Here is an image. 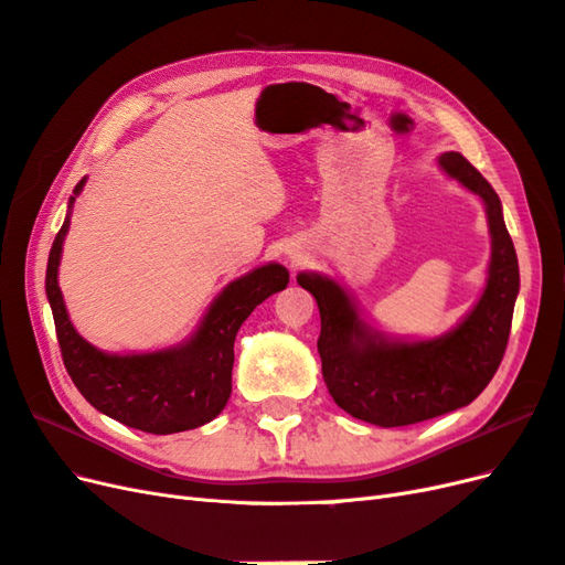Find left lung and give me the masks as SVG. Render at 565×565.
I'll use <instances>...</instances> for the list:
<instances>
[{
	"instance_id": "obj_1",
	"label": "left lung",
	"mask_w": 565,
	"mask_h": 565,
	"mask_svg": "<svg viewBox=\"0 0 565 565\" xmlns=\"http://www.w3.org/2000/svg\"><path fill=\"white\" fill-rule=\"evenodd\" d=\"M439 167L481 199L490 232L483 294L448 333L390 338L361 317L348 288L335 279L319 271L298 275L319 305L317 348L326 387L342 411L377 427L415 425L475 402L493 380L512 329L519 260L500 196L460 152H444Z\"/></svg>"
}]
</instances>
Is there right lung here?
<instances>
[{
  "mask_svg": "<svg viewBox=\"0 0 565 565\" xmlns=\"http://www.w3.org/2000/svg\"><path fill=\"white\" fill-rule=\"evenodd\" d=\"M84 185L86 178L72 190L65 223L53 239L46 265V298L72 382L96 411L140 431L175 434L211 423L232 394L236 331L263 300L286 288L288 269L267 263L230 281L209 305L196 331L171 348L140 354L103 352L72 326L58 286L72 206Z\"/></svg>",
  "mask_w": 565,
  "mask_h": 565,
  "instance_id": "1",
  "label": "right lung"
}]
</instances>
